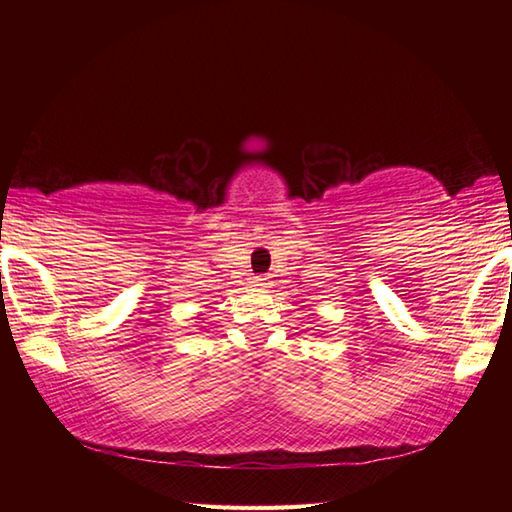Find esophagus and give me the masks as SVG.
<instances>
[{"mask_svg":"<svg viewBox=\"0 0 512 512\" xmlns=\"http://www.w3.org/2000/svg\"><path fill=\"white\" fill-rule=\"evenodd\" d=\"M257 286H268V277H257Z\"/></svg>","mask_w":512,"mask_h":512,"instance_id":"1","label":"esophagus"}]
</instances>
